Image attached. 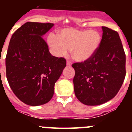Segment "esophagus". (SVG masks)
<instances>
[{
  "label": "esophagus",
  "mask_w": 132,
  "mask_h": 132,
  "mask_svg": "<svg viewBox=\"0 0 132 132\" xmlns=\"http://www.w3.org/2000/svg\"><path fill=\"white\" fill-rule=\"evenodd\" d=\"M66 65H67L68 66H71V62H70V61H67V62H66Z\"/></svg>",
  "instance_id": "34e87169"
}]
</instances>
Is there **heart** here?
<instances>
[{"label": "heart", "instance_id": "heart-1", "mask_svg": "<svg viewBox=\"0 0 132 132\" xmlns=\"http://www.w3.org/2000/svg\"><path fill=\"white\" fill-rule=\"evenodd\" d=\"M48 42L56 56L66 55L70 50L73 59L83 62L95 54L100 44L101 36L96 30L67 28L59 30L57 36L50 34Z\"/></svg>", "mask_w": 132, "mask_h": 132}]
</instances>
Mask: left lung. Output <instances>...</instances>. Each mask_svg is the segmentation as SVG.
I'll return each instance as SVG.
<instances>
[{
  "mask_svg": "<svg viewBox=\"0 0 132 132\" xmlns=\"http://www.w3.org/2000/svg\"><path fill=\"white\" fill-rule=\"evenodd\" d=\"M103 35L93 56L72 64L74 91L86 105H99L112 99L126 75V55L118 32L102 27Z\"/></svg>",
  "mask_w": 132,
  "mask_h": 132,
  "instance_id": "obj_1",
  "label": "left lung"
}]
</instances>
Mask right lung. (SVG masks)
Listing matches in <instances>:
<instances>
[{
    "mask_svg": "<svg viewBox=\"0 0 132 132\" xmlns=\"http://www.w3.org/2000/svg\"><path fill=\"white\" fill-rule=\"evenodd\" d=\"M53 26L51 23L27 22L9 41L6 77L14 94L29 105H41L52 99L55 82L66 67V59L52 55L42 38Z\"/></svg>",
    "mask_w": 132,
    "mask_h": 132,
    "instance_id": "obj_1",
    "label": "right lung"
}]
</instances>
